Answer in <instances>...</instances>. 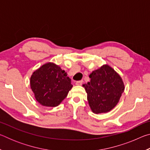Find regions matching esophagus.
Segmentation results:
<instances>
[{
  "label": "esophagus",
  "mask_w": 150,
  "mask_h": 150,
  "mask_svg": "<svg viewBox=\"0 0 150 150\" xmlns=\"http://www.w3.org/2000/svg\"><path fill=\"white\" fill-rule=\"evenodd\" d=\"M82 84H83V81H78L75 83V85L77 86H81L82 85Z\"/></svg>",
  "instance_id": "esophagus-1"
}]
</instances>
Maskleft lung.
Segmentation results:
<instances>
[{
	"mask_svg": "<svg viewBox=\"0 0 150 150\" xmlns=\"http://www.w3.org/2000/svg\"><path fill=\"white\" fill-rule=\"evenodd\" d=\"M90 82L83 85L90 108L95 114L106 113L118 103L124 90L120 75L108 64L91 73Z\"/></svg>",
	"mask_w": 150,
	"mask_h": 150,
	"instance_id": "obj_1",
	"label": "left lung"
}]
</instances>
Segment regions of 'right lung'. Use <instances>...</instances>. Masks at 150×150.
<instances>
[{"instance_id": "1", "label": "right lung", "mask_w": 150, "mask_h": 150, "mask_svg": "<svg viewBox=\"0 0 150 150\" xmlns=\"http://www.w3.org/2000/svg\"><path fill=\"white\" fill-rule=\"evenodd\" d=\"M30 84L35 100L47 107L59 105L73 87L67 72L54 62L45 63L33 72Z\"/></svg>"}]
</instances>
